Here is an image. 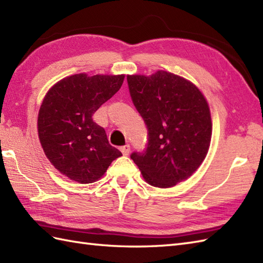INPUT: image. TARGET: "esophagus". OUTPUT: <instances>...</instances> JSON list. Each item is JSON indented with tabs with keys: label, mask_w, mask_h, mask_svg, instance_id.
Masks as SVG:
<instances>
[{
	"label": "esophagus",
	"mask_w": 263,
	"mask_h": 263,
	"mask_svg": "<svg viewBox=\"0 0 263 263\" xmlns=\"http://www.w3.org/2000/svg\"><path fill=\"white\" fill-rule=\"evenodd\" d=\"M121 152L124 156H127L128 154H130V146H128V144H125V146L121 147Z\"/></svg>",
	"instance_id": "obj_1"
}]
</instances>
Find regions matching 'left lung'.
I'll use <instances>...</instances> for the list:
<instances>
[{"mask_svg":"<svg viewBox=\"0 0 263 263\" xmlns=\"http://www.w3.org/2000/svg\"><path fill=\"white\" fill-rule=\"evenodd\" d=\"M126 79L149 137L147 149L131 159L153 186L172 187L187 180L210 147L212 122L203 93L185 78L163 70Z\"/></svg>","mask_w":263,"mask_h":263,"instance_id":"1","label":"left lung"}]
</instances>
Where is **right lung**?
Wrapping results in <instances>:
<instances>
[{"mask_svg":"<svg viewBox=\"0 0 263 263\" xmlns=\"http://www.w3.org/2000/svg\"><path fill=\"white\" fill-rule=\"evenodd\" d=\"M124 74L78 73L49 88L38 111L39 142L61 174L80 184L102 178L122 156L92 114L120 90Z\"/></svg>","mask_w":263,"mask_h":263,"instance_id":"obj_1","label":"right lung"}]
</instances>
